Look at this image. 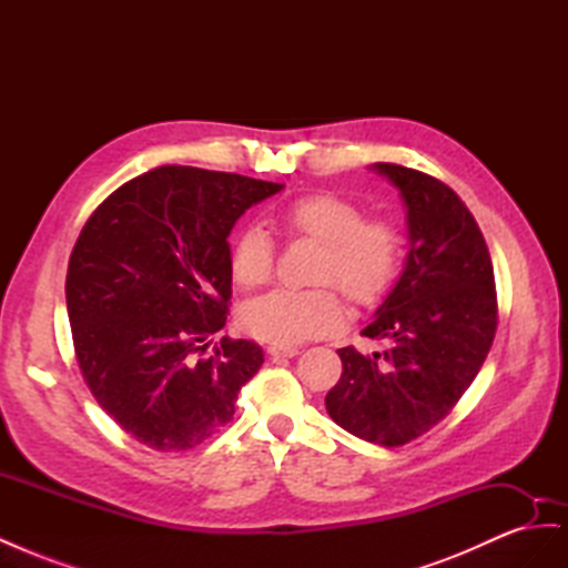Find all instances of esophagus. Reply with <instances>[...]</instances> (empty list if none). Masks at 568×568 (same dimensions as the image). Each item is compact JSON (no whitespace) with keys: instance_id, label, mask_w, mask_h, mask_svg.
Listing matches in <instances>:
<instances>
[{"instance_id":"34e87169","label":"esophagus","mask_w":568,"mask_h":568,"mask_svg":"<svg viewBox=\"0 0 568 568\" xmlns=\"http://www.w3.org/2000/svg\"><path fill=\"white\" fill-rule=\"evenodd\" d=\"M267 353H270L272 357H296L301 351L294 348V346H277V343H274V346L267 348Z\"/></svg>"}]
</instances>
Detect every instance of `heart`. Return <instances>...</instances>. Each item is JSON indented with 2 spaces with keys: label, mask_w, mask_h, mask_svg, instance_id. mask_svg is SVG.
Instances as JSON below:
<instances>
[{
  "label": "heart",
  "mask_w": 568,
  "mask_h": 568,
  "mask_svg": "<svg viewBox=\"0 0 568 568\" xmlns=\"http://www.w3.org/2000/svg\"><path fill=\"white\" fill-rule=\"evenodd\" d=\"M291 236L324 246L317 282H334L355 303H374L395 277L400 236L384 220H365L359 205L334 194H307L277 211ZM230 267L239 286L255 288L272 277L274 242L261 225L236 234ZM343 305L332 288H277L244 307V329L255 338L296 346L343 324Z\"/></svg>",
  "instance_id": "obj_1"
}]
</instances>
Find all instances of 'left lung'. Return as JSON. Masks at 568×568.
Returning <instances> with one entry per match:
<instances>
[{
	"label": "left lung",
	"instance_id": "left-lung-1",
	"mask_svg": "<svg viewBox=\"0 0 568 568\" xmlns=\"http://www.w3.org/2000/svg\"><path fill=\"white\" fill-rule=\"evenodd\" d=\"M405 209L409 251L365 336L384 353L341 348L343 374L326 393L329 417L379 445H403L438 424L471 386L493 346V263L474 215L448 184L393 163L369 165Z\"/></svg>",
	"mask_w": 568,
	"mask_h": 568
}]
</instances>
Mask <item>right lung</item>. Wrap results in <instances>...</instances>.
<instances>
[{"label": "right lung", "instance_id": "obj_1", "mask_svg": "<svg viewBox=\"0 0 568 568\" xmlns=\"http://www.w3.org/2000/svg\"><path fill=\"white\" fill-rule=\"evenodd\" d=\"M284 184L189 165L130 180L84 222L65 277L75 355L92 395L153 450H186L234 415L263 365L251 341L222 338L232 298L227 236Z\"/></svg>", "mask_w": 568, "mask_h": 568}]
</instances>
